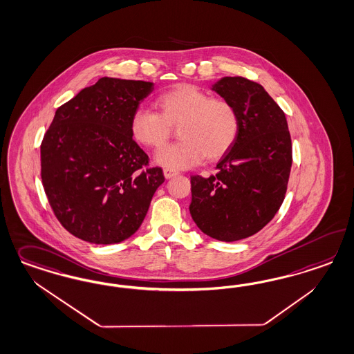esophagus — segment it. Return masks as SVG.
I'll use <instances>...</instances> for the list:
<instances>
[{
	"mask_svg": "<svg viewBox=\"0 0 354 354\" xmlns=\"http://www.w3.org/2000/svg\"><path fill=\"white\" fill-rule=\"evenodd\" d=\"M162 173H164V177H165L167 180H169L171 177H174V176H177V174H178V171H173V169H168V168H165V169L162 171Z\"/></svg>",
	"mask_w": 354,
	"mask_h": 354,
	"instance_id": "34e87169",
	"label": "esophagus"
}]
</instances>
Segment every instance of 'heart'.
I'll list each match as a JSON object with an SVG mask.
<instances>
[{
  "instance_id": "1",
  "label": "heart",
  "mask_w": 354,
  "mask_h": 354,
  "mask_svg": "<svg viewBox=\"0 0 354 354\" xmlns=\"http://www.w3.org/2000/svg\"><path fill=\"white\" fill-rule=\"evenodd\" d=\"M158 112L138 108L130 118V134L147 149L162 147L178 127L177 143L160 149L156 162L168 169L193 167L202 160H216L228 152L240 131L234 105L211 97L194 84H178L156 99Z\"/></svg>"
}]
</instances>
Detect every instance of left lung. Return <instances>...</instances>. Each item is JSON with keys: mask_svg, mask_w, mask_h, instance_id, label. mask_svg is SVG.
<instances>
[{"mask_svg": "<svg viewBox=\"0 0 354 354\" xmlns=\"http://www.w3.org/2000/svg\"><path fill=\"white\" fill-rule=\"evenodd\" d=\"M212 90L234 105L240 131L215 176L192 177L189 209L205 234L233 242L259 232L279 211L290 174L292 140L286 114L259 83L224 77Z\"/></svg>", "mask_w": 354, "mask_h": 354, "instance_id": "obj_1", "label": "left lung"}]
</instances>
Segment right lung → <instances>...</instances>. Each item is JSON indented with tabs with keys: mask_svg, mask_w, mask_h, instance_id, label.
Returning <instances> with one entry per match:
<instances>
[{
	"mask_svg": "<svg viewBox=\"0 0 354 354\" xmlns=\"http://www.w3.org/2000/svg\"><path fill=\"white\" fill-rule=\"evenodd\" d=\"M152 82L104 77L56 111L40 147L41 181L61 225L80 240L118 243L137 232L164 174L130 134Z\"/></svg>",
	"mask_w": 354,
	"mask_h": 354,
	"instance_id": "1",
	"label": "right lung"
}]
</instances>
